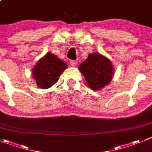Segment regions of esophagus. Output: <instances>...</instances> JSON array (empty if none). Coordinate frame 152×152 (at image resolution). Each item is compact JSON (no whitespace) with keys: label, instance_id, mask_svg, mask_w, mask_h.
Here are the masks:
<instances>
[{"label":"esophagus","instance_id":"esophagus-1","mask_svg":"<svg viewBox=\"0 0 152 152\" xmlns=\"http://www.w3.org/2000/svg\"><path fill=\"white\" fill-rule=\"evenodd\" d=\"M69 64H70L71 66H76V65L77 64V62H76V61H69Z\"/></svg>","mask_w":152,"mask_h":152}]
</instances>
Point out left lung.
<instances>
[{"label":"left lung","mask_w":152,"mask_h":152,"mask_svg":"<svg viewBox=\"0 0 152 152\" xmlns=\"http://www.w3.org/2000/svg\"><path fill=\"white\" fill-rule=\"evenodd\" d=\"M79 69L93 91H98L108 85L114 73L111 61L98 52L89 54L87 59L79 66Z\"/></svg>","instance_id":"1"}]
</instances>
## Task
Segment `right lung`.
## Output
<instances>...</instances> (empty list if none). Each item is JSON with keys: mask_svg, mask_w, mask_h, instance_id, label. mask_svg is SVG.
I'll return each instance as SVG.
<instances>
[{"mask_svg": "<svg viewBox=\"0 0 152 152\" xmlns=\"http://www.w3.org/2000/svg\"><path fill=\"white\" fill-rule=\"evenodd\" d=\"M66 67L67 64L65 62L48 52L37 63L32 74L38 87L46 89L58 82L60 75Z\"/></svg>", "mask_w": 152, "mask_h": 152, "instance_id": "obj_1", "label": "right lung"}]
</instances>
